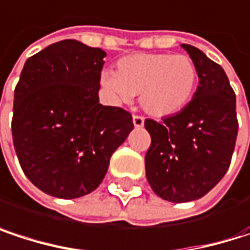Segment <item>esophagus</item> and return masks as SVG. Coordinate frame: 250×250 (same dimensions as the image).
<instances>
[{"label":"esophagus","mask_w":250,"mask_h":250,"mask_svg":"<svg viewBox=\"0 0 250 250\" xmlns=\"http://www.w3.org/2000/svg\"><path fill=\"white\" fill-rule=\"evenodd\" d=\"M133 125H134L136 128L143 127V125H145V119H143V117H140V116H133Z\"/></svg>","instance_id":"esophagus-1"}]
</instances>
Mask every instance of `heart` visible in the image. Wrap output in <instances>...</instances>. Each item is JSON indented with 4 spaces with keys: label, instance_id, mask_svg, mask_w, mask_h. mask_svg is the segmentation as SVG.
I'll use <instances>...</instances> for the list:
<instances>
[{
    "label": "heart",
    "instance_id": "obj_1",
    "mask_svg": "<svg viewBox=\"0 0 250 250\" xmlns=\"http://www.w3.org/2000/svg\"><path fill=\"white\" fill-rule=\"evenodd\" d=\"M198 81L191 58L171 53H137L119 61L117 72L104 71L101 85L117 104L139 94L149 116L164 119L182 111L192 100Z\"/></svg>",
    "mask_w": 250,
    "mask_h": 250
}]
</instances>
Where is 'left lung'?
I'll use <instances>...</instances> for the list:
<instances>
[{"instance_id":"obj_1","label":"left lung","mask_w":250,"mask_h":250,"mask_svg":"<svg viewBox=\"0 0 250 250\" xmlns=\"http://www.w3.org/2000/svg\"><path fill=\"white\" fill-rule=\"evenodd\" d=\"M197 66L198 86L191 103L162 123L146 120L152 137L145 158L153 192L171 203L204 197L229 169L237 137L236 95L220 65L204 52L181 44Z\"/></svg>"}]
</instances>
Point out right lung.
I'll list each match as a JSON object with an SVG mask.
<instances>
[{
    "label": "right lung",
    "instance_id": "right-lung-1",
    "mask_svg": "<svg viewBox=\"0 0 250 250\" xmlns=\"http://www.w3.org/2000/svg\"><path fill=\"white\" fill-rule=\"evenodd\" d=\"M105 56L69 39L25 61L14 91L13 142L25 176L47 195L71 200L97 189L133 130L130 113L100 104Z\"/></svg>",
    "mask_w": 250,
    "mask_h": 250
}]
</instances>
